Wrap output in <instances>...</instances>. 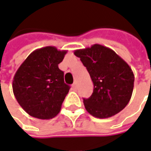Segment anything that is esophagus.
<instances>
[{"instance_id":"1","label":"esophagus","mask_w":151,"mask_h":151,"mask_svg":"<svg viewBox=\"0 0 151 151\" xmlns=\"http://www.w3.org/2000/svg\"><path fill=\"white\" fill-rule=\"evenodd\" d=\"M72 88H73V90H74V91L77 89V84H76V83H74L72 85Z\"/></svg>"}]
</instances>
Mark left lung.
<instances>
[{
    "mask_svg": "<svg viewBox=\"0 0 151 151\" xmlns=\"http://www.w3.org/2000/svg\"><path fill=\"white\" fill-rule=\"evenodd\" d=\"M74 54L87 68L94 85L92 96L83 99L89 114L108 118L123 110L131 100L135 81L128 63L115 51L97 44L75 50Z\"/></svg>",
    "mask_w": 151,
    "mask_h": 151,
    "instance_id": "1",
    "label": "left lung"
}]
</instances>
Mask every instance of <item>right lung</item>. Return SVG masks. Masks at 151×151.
Wrapping results in <instances>:
<instances>
[{"mask_svg":"<svg viewBox=\"0 0 151 151\" xmlns=\"http://www.w3.org/2000/svg\"><path fill=\"white\" fill-rule=\"evenodd\" d=\"M67 50L46 46L33 51L15 73L12 88L19 106L29 116L48 120L57 116L70 87L58 68Z\"/></svg>","mask_w":151,"mask_h":151,"instance_id":"right-lung-1","label":"right lung"}]
</instances>
